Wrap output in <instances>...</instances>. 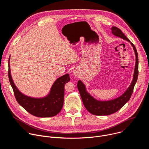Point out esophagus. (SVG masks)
<instances>
[{"label": "esophagus", "instance_id": "1", "mask_svg": "<svg viewBox=\"0 0 149 149\" xmlns=\"http://www.w3.org/2000/svg\"><path fill=\"white\" fill-rule=\"evenodd\" d=\"M74 75H77V72L76 70H74Z\"/></svg>", "mask_w": 149, "mask_h": 149}]
</instances>
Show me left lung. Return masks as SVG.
Instances as JSON below:
<instances>
[{
    "label": "left lung",
    "mask_w": 149,
    "mask_h": 149,
    "mask_svg": "<svg viewBox=\"0 0 149 149\" xmlns=\"http://www.w3.org/2000/svg\"><path fill=\"white\" fill-rule=\"evenodd\" d=\"M111 31L114 36L130 42L133 47L136 54V65L134 76L130 86L121 96L116 99H114V100L107 101H101L95 100L86 91V87L83 84V82L80 80L78 81L77 86L81 97L82 102H83L86 109L90 113L95 115H109L120 110L130 100L138 78L139 58L136 47L133 43L130 42L128 38L118 28L112 26L111 28Z\"/></svg>",
    "instance_id": "left-lung-1"
}]
</instances>
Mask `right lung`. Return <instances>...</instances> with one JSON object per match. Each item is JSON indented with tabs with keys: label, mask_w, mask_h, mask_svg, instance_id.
<instances>
[{
	"label": "right lung",
	"mask_w": 149,
	"mask_h": 149,
	"mask_svg": "<svg viewBox=\"0 0 149 149\" xmlns=\"http://www.w3.org/2000/svg\"><path fill=\"white\" fill-rule=\"evenodd\" d=\"M8 61V76L16 100L26 111L37 117H52L61 110L64 97V85L70 80L69 74H64L58 78L53 84L49 93L44 97L34 98L22 93L13 83Z\"/></svg>",
	"instance_id": "obj_1"
}]
</instances>
